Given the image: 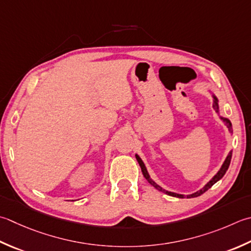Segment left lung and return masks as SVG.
I'll return each mask as SVG.
<instances>
[{
  "mask_svg": "<svg viewBox=\"0 0 251 251\" xmlns=\"http://www.w3.org/2000/svg\"><path fill=\"white\" fill-rule=\"evenodd\" d=\"M213 97V109L215 110V112L218 113L219 114V100H218V98L215 97L214 95L212 96ZM220 119L222 120L224 123H225V125L227 126V128H228V130L232 132V123H230V121L228 120V119H225V117H222V116H220ZM232 152L233 151H229V153H228V155L226 156V159H225V161H224V163L222 164V166H221V169H220V171L218 172L217 174H215L213 177H212V179H210L207 184H205L202 188H201L200 190H198V191H196V193H194V194H191V195H187V196H185V195H180V194H175V193H172V191H168V190H165V189H163L162 187H160V186L156 184V183H154L153 180L151 179V177H150V175H149V173H148V171H147V169H146V166H145V163L144 162H142V160L140 159V156L138 155V154H136V159H137V161H138V163H139V165H140V168H141V172H142V174H144V176H145V178L149 181V183L153 186L154 188H156L158 190H160V191H162V193H164V194H166V195H169V196H172V197H176V198H195V197H198V196H200V195H202L203 193H205V191H207L209 188H211L212 187V186L217 183V181H219L221 178L223 177L224 176V174L226 173V171H227V169H228V166H229V163H230V159H232Z\"/></svg>",
  "mask_w": 251,
  "mask_h": 251,
  "instance_id": "8db88e82",
  "label": "left lung"
}]
</instances>
